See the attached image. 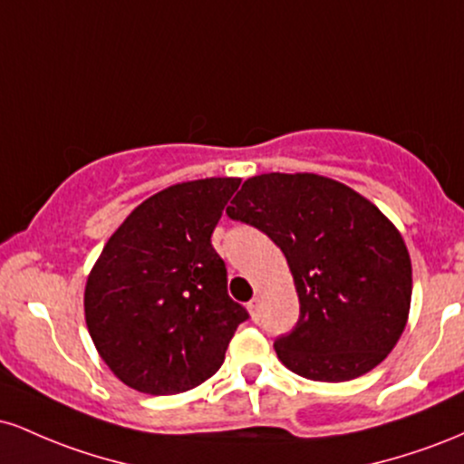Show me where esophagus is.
Wrapping results in <instances>:
<instances>
[{"label":"esophagus","mask_w":464,"mask_h":464,"mask_svg":"<svg viewBox=\"0 0 464 464\" xmlns=\"http://www.w3.org/2000/svg\"><path fill=\"white\" fill-rule=\"evenodd\" d=\"M262 299H259V296H255L253 301L248 303V312H250V316H253V321H259V318H262Z\"/></svg>","instance_id":"1"}]
</instances>
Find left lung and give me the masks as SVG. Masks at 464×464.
<instances>
[{"label":"left lung","mask_w":464,"mask_h":464,"mask_svg":"<svg viewBox=\"0 0 464 464\" xmlns=\"http://www.w3.org/2000/svg\"><path fill=\"white\" fill-rule=\"evenodd\" d=\"M228 218L259 228L285 255L301 314L275 340L279 360L314 382H349L391 353L408 323L412 264L388 218L338 180L259 174Z\"/></svg>","instance_id":"left-lung-1"}]
</instances>
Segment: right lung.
Returning <instances> with one entry per match:
<instances>
[{"instance_id": "1", "label": "right lung", "mask_w": 464, "mask_h": 464, "mask_svg": "<svg viewBox=\"0 0 464 464\" xmlns=\"http://www.w3.org/2000/svg\"><path fill=\"white\" fill-rule=\"evenodd\" d=\"M239 179L172 185L143 200L109 237L84 287V318L100 358L148 395L209 380L248 312L227 292L211 246Z\"/></svg>"}]
</instances>
